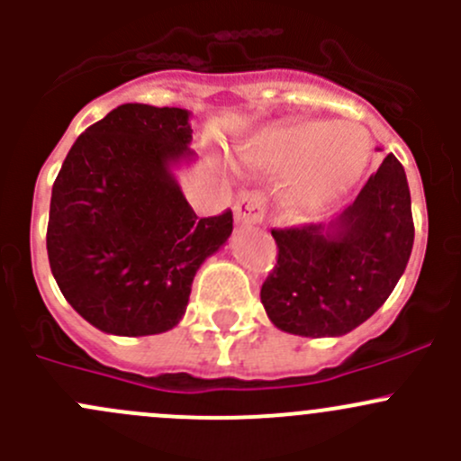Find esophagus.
<instances>
[{"instance_id": "1", "label": "esophagus", "mask_w": 461, "mask_h": 461, "mask_svg": "<svg viewBox=\"0 0 461 461\" xmlns=\"http://www.w3.org/2000/svg\"><path fill=\"white\" fill-rule=\"evenodd\" d=\"M234 213L240 225H258V222H263L265 216L263 196L258 192L239 194L234 204Z\"/></svg>"}]
</instances>
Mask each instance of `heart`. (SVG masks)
Returning <instances> with one entry per match:
<instances>
[{
    "label": "heart",
    "mask_w": 461,
    "mask_h": 461,
    "mask_svg": "<svg viewBox=\"0 0 461 461\" xmlns=\"http://www.w3.org/2000/svg\"><path fill=\"white\" fill-rule=\"evenodd\" d=\"M368 158L370 138L364 129L325 120L272 129L252 149V160L260 169L292 174L285 204L299 216L339 201L364 174Z\"/></svg>",
    "instance_id": "b5f03b06"
}]
</instances>
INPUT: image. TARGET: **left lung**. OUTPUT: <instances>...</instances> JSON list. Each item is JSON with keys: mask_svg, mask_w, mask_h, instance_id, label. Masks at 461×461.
Returning a JSON list of instances; mask_svg holds the SVG:
<instances>
[{"mask_svg": "<svg viewBox=\"0 0 461 461\" xmlns=\"http://www.w3.org/2000/svg\"><path fill=\"white\" fill-rule=\"evenodd\" d=\"M276 267L260 303L278 330L341 337L368 321L394 290L415 240L411 189L388 153L357 198L328 222L272 230Z\"/></svg>", "mask_w": 461, "mask_h": 461, "instance_id": "1", "label": "left lung"}]
</instances>
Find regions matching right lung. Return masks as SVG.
Instances as JSON below:
<instances>
[{
    "mask_svg": "<svg viewBox=\"0 0 461 461\" xmlns=\"http://www.w3.org/2000/svg\"><path fill=\"white\" fill-rule=\"evenodd\" d=\"M187 109L129 102L91 124L50 194V272L71 308L115 337L176 328L198 267L231 236V212L198 218L176 169L196 153Z\"/></svg>",
    "mask_w": 461,
    "mask_h": 461,
    "instance_id": "right-lung-1",
    "label": "right lung"
}]
</instances>
